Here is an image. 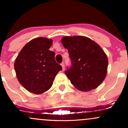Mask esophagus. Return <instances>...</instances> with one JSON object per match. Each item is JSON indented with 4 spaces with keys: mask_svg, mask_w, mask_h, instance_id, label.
I'll list each match as a JSON object with an SVG mask.
<instances>
[{
    "mask_svg": "<svg viewBox=\"0 0 128 128\" xmlns=\"http://www.w3.org/2000/svg\"><path fill=\"white\" fill-rule=\"evenodd\" d=\"M61 66H62V70H64L65 69V64H64V62H62L61 63Z\"/></svg>",
    "mask_w": 128,
    "mask_h": 128,
    "instance_id": "obj_1",
    "label": "esophagus"
}]
</instances>
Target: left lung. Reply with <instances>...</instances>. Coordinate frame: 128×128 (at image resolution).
I'll return each instance as SVG.
<instances>
[{
	"label": "left lung",
	"instance_id": "left-lung-1",
	"mask_svg": "<svg viewBox=\"0 0 128 128\" xmlns=\"http://www.w3.org/2000/svg\"><path fill=\"white\" fill-rule=\"evenodd\" d=\"M61 42L70 58L71 65L65 74L71 83L83 91L100 85L108 67L107 57L100 46L84 36L64 37Z\"/></svg>",
	"mask_w": 128,
	"mask_h": 128
}]
</instances>
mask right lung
I'll use <instances>...</instances> for the list:
<instances>
[{
    "label": "right lung",
    "instance_id": "add662e5",
    "mask_svg": "<svg viewBox=\"0 0 128 128\" xmlns=\"http://www.w3.org/2000/svg\"><path fill=\"white\" fill-rule=\"evenodd\" d=\"M52 39L34 38L22 48L14 62V70L20 84L29 92L39 94L48 91L62 66L49 50Z\"/></svg>",
    "mask_w": 128,
    "mask_h": 128
}]
</instances>
